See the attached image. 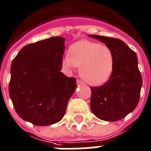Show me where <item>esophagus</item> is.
<instances>
[{
    "label": "esophagus",
    "mask_w": 151,
    "mask_h": 151,
    "mask_svg": "<svg viewBox=\"0 0 151 151\" xmlns=\"http://www.w3.org/2000/svg\"><path fill=\"white\" fill-rule=\"evenodd\" d=\"M77 84H78V85H83L84 83H83V81H81V80L78 79V80H77Z\"/></svg>",
    "instance_id": "obj_1"
}]
</instances>
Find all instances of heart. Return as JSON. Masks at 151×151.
<instances>
[{
  "mask_svg": "<svg viewBox=\"0 0 151 151\" xmlns=\"http://www.w3.org/2000/svg\"><path fill=\"white\" fill-rule=\"evenodd\" d=\"M66 68L80 67V75L85 82L92 85L106 82L112 74L114 55L112 49L106 45L88 41L73 44L69 55L63 59Z\"/></svg>",
  "mask_w": 151,
  "mask_h": 151,
  "instance_id": "1",
  "label": "heart"
}]
</instances>
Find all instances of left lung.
Listing matches in <instances>:
<instances>
[{"label": "left lung", "mask_w": 151, "mask_h": 151, "mask_svg": "<svg viewBox=\"0 0 151 151\" xmlns=\"http://www.w3.org/2000/svg\"><path fill=\"white\" fill-rule=\"evenodd\" d=\"M90 37L109 46L114 55L109 80L99 87L90 88L91 110L99 119L117 122L132 112L139 101L143 80L137 55L122 40L94 34Z\"/></svg>", "instance_id": "obj_1"}]
</instances>
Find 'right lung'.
<instances>
[{"mask_svg": "<svg viewBox=\"0 0 151 151\" xmlns=\"http://www.w3.org/2000/svg\"><path fill=\"white\" fill-rule=\"evenodd\" d=\"M65 38L52 37L24 46L11 66L9 96L22 119L37 126L59 122L77 87L60 72Z\"/></svg>", "mask_w": 151, "mask_h": 151, "instance_id": "add662e5", "label": "right lung"}]
</instances>
